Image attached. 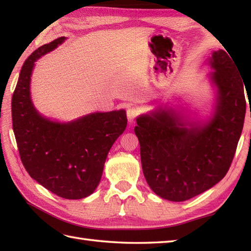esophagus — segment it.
Returning <instances> with one entry per match:
<instances>
[{
  "label": "esophagus",
  "instance_id": "esophagus-1",
  "mask_svg": "<svg viewBox=\"0 0 251 251\" xmlns=\"http://www.w3.org/2000/svg\"><path fill=\"white\" fill-rule=\"evenodd\" d=\"M138 115V109L135 108V106H130V108L127 109V119H128V122L130 124L135 122L136 117Z\"/></svg>",
  "mask_w": 251,
  "mask_h": 251
}]
</instances>
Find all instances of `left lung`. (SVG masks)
I'll use <instances>...</instances> for the list:
<instances>
[{
  "instance_id": "1",
  "label": "left lung",
  "mask_w": 251,
  "mask_h": 251,
  "mask_svg": "<svg viewBox=\"0 0 251 251\" xmlns=\"http://www.w3.org/2000/svg\"><path fill=\"white\" fill-rule=\"evenodd\" d=\"M207 65L215 89L214 109L207 119L166 104L136 119L143 175L164 200L188 201L221 181L242 135L246 99L235 62L219 50L212 51Z\"/></svg>"
}]
</instances>
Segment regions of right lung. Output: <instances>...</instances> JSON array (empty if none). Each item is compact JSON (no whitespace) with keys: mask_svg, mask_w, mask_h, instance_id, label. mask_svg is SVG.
Listing matches in <instances>:
<instances>
[{"mask_svg":"<svg viewBox=\"0 0 251 251\" xmlns=\"http://www.w3.org/2000/svg\"><path fill=\"white\" fill-rule=\"evenodd\" d=\"M66 40L62 36L39 47L24 63L12 99L13 129L30 177L63 199L81 200L97 189L105 158L124 132L127 116L121 109L60 122L36 110L31 98L35 61Z\"/></svg>","mask_w":251,"mask_h":251,"instance_id":"add662e5","label":"right lung"}]
</instances>
